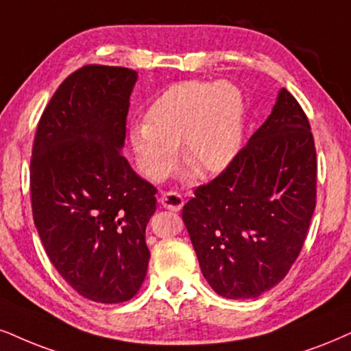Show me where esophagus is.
Returning <instances> with one entry per match:
<instances>
[{
  "label": "esophagus",
  "instance_id": "obj_1",
  "mask_svg": "<svg viewBox=\"0 0 351 351\" xmlns=\"http://www.w3.org/2000/svg\"><path fill=\"white\" fill-rule=\"evenodd\" d=\"M161 205L171 211H179L184 206V198L177 192H166L161 197Z\"/></svg>",
  "mask_w": 351,
  "mask_h": 351
}]
</instances>
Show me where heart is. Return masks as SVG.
Masks as SVG:
<instances>
[{
    "label": "heart",
    "mask_w": 351,
    "mask_h": 351,
    "mask_svg": "<svg viewBox=\"0 0 351 351\" xmlns=\"http://www.w3.org/2000/svg\"><path fill=\"white\" fill-rule=\"evenodd\" d=\"M244 101L229 83L184 81L154 99L146 122L130 128V143L141 172L159 182L177 161L202 176L223 171L237 154L242 140Z\"/></svg>",
    "instance_id": "obj_1"
}]
</instances>
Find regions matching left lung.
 <instances>
[{"label": "left lung", "mask_w": 351, "mask_h": 351, "mask_svg": "<svg viewBox=\"0 0 351 351\" xmlns=\"http://www.w3.org/2000/svg\"><path fill=\"white\" fill-rule=\"evenodd\" d=\"M193 193L182 219L210 287L250 300L278 285L301 252L317 197L314 136L300 102L281 89L247 145Z\"/></svg>", "instance_id": "obj_1"}]
</instances>
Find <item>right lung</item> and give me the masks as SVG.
<instances>
[{"mask_svg":"<svg viewBox=\"0 0 351 351\" xmlns=\"http://www.w3.org/2000/svg\"><path fill=\"white\" fill-rule=\"evenodd\" d=\"M136 71L86 64L38 120L30 159L34 223L45 252L90 301L132 300L148 271L146 224L158 190L120 154Z\"/></svg>","mask_w":351,"mask_h":351,"instance_id":"right-lung-1","label":"right lung"}]
</instances>
